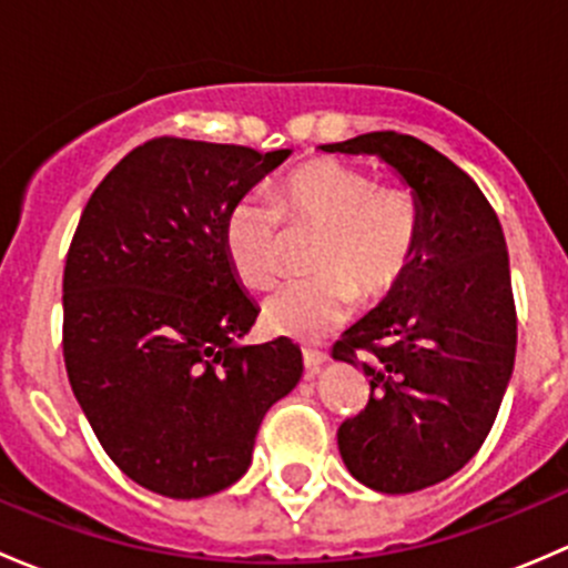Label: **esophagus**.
<instances>
[{
	"label": "esophagus",
	"instance_id": "obj_1",
	"mask_svg": "<svg viewBox=\"0 0 568 568\" xmlns=\"http://www.w3.org/2000/svg\"><path fill=\"white\" fill-rule=\"evenodd\" d=\"M302 359H305V368L307 374H318L321 365L329 359V354L324 352V348H313V346H305L302 348Z\"/></svg>",
	"mask_w": 568,
	"mask_h": 568
}]
</instances>
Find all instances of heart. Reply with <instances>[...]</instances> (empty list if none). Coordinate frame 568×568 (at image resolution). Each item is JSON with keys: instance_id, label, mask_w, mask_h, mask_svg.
<instances>
[{"instance_id": "b5f03b06", "label": "heart", "mask_w": 568, "mask_h": 568, "mask_svg": "<svg viewBox=\"0 0 568 568\" xmlns=\"http://www.w3.org/2000/svg\"><path fill=\"white\" fill-rule=\"evenodd\" d=\"M280 220L318 231L313 277L283 285L263 302L280 335L316 341L352 316L354 302L379 305L412 272L423 242V209L404 183H376L363 168L313 159L274 183V203L244 194L227 209L222 244L233 274L266 288L280 272Z\"/></svg>"}]
</instances>
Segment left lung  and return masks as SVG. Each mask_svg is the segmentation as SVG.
<instances>
[{
  "label": "left lung",
  "mask_w": 568,
  "mask_h": 568,
  "mask_svg": "<svg viewBox=\"0 0 568 568\" xmlns=\"http://www.w3.org/2000/svg\"><path fill=\"white\" fill-rule=\"evenodd\" d=\"M321 151L385 159L423 209L412 272L332 346L371 385L365 409L337 428L348 473L409 495L478 454L506 395L517 354L506 236L478 183L417 136L371 131Z\"/></svg>",
  "instance_id": "1"
}]
</instances>
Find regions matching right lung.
<instances>
[{
	"label": "right lung",
	"instance_id": "1",
	"mask_svg": "<svg viewBox=\"0 0 568 568\" xmlns=\"http://www.w3.org/2000/svg\"><path fill=\"white\" fill-rule=\"evenodd\" d=\"M291 151L156 136L95 186L62 274V357L106 456L194 500L247 473L255 434L302 376L288 337L236 346L257 307L222 244L227 209Z\"/></svg>",
	"mask_w": 568,
	"mask_h": 568
}]
</instances>
